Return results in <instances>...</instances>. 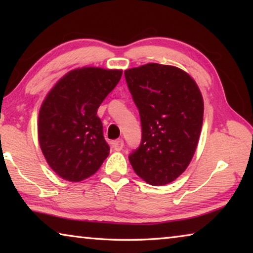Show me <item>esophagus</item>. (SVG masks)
Returning <instances> with one entry per match:
<instances>
[{"instance_id":"obj_1","label":"esophagus","mask_w":253,"mask_h":253,"mask_svg":"<svg viewBox=\"0 0 253 253\" xmlns=\"http://www.w3.org/2000/svg\"><path fill=\"white\" fill-rule=\"evenodd\" d=\"M113 147L115 151H122L123 147H124V140L123 139H117V140H114L113 142Z\"/></svg>"}]
</instances>
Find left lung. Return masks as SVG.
Masks as SVG:
<instances>
[{
	"label": "left lung",
	"instance_id": "left-lung-1",
	"mask_svg": "<svg viewBox=\"0 0 253 253\" xmlns=\"http://www.w3.org/2000/svg\"><path fill=\"white\" fill-rule=\"evenodd\" d=\"M142 123V142L129 155L135 173L151 185L173 182L187 169L203 124V97L177 67L147 63L125 71Z\"/></svg>",
	"mask_w": 253,
	"mask_h": 253
}]
</instances>
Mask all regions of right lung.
Returning <instances> with one entry per match:
<instances>
[{
  "instance_id": "add662e5",
  "label": "right lung",
  "mask_w": 253,
  "mask_h": 253,
  "mask_svg": "<svg viewBox=\"0 0 253 253\" xmlns=\"http://www.w3.org/2000/svg\"><path fill=\"white\" fill-rule=\"evenodd\" d=\"M122 75L117 69L78 68L63 76L42 102L38 121L41 151L66 181L91 176L109 155L97 110Z\"/></svg>"
}]
</instances>
